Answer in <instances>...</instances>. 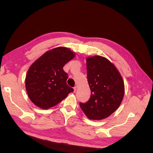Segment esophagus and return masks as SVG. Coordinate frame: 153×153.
<instances>
[{
  "label": "esophagus",
  "mask_w": 153,
  "mask_h": 153,
  "mask_svg": "<svg viewBox=\"0 0 153 153\" xmlns=\"http://www.w3.org/2000/svg\"><path fill=\"white\" fill-rule=\"evenodd\" d=\"M73 89H74V92H75L76 91V89H77V87H75L73 88Z\"/></svg>",
  "instance_id": "obj_1"
}]
</instances>
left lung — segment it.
<instances>
[{
	"instance_id": "1",
	"label": "left lung",
	"mask_w": 153,
	"mask_h": 153,
	"mask_svg": "<svg viewBox=\"0 0 153 153\" xmlns=\"http://www.w3.org/2000/svg\"><path fill=\"white\" fill-rule=\"evenodd\" d=\"M87 77L91 97L81 109L91 120L108 117L121 105L124 94V84L117 69L107 59L93 56L87 58Z\"/></svg>"
}]
</instances>
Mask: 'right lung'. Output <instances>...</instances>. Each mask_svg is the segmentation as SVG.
<instances>
[{"label": "right lung", "instance_id": "right-lung-1", "mask_svg": "<svg viewBox=\"0 0 153 153\" xmlns=\"http://www.w3.org/2000/svg\"><path fill=\"white\" fill-rule=\"evenodd\" d=\"M75 54L66 47H57L45 52L32 64L25 78V87L35 105L48 109L57 105L74 90L68 86L65 64Z\"/></svg>", "mask_w": 153, "mask_h": 153}]
</instances>
